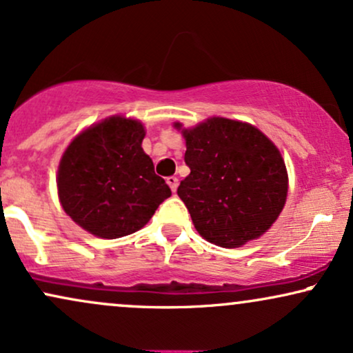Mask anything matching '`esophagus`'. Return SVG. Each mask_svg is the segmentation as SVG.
I'll list each match as a JSON object with an SVG mask.
<instances>
[{
    "instance_id": "esophagus-1",
    "label": "esophagus",
    "mask_w": 353,
    "mask_h": 353,
    "mask_svg": "<svg viewBox=\"0 0 353 353\" xmlns=\"http://www.w3.org/2000/svg\"><path fill=\"white\" fill-rule=\"evenodd\" d=\"M167 183H168L170 188H172L173 193H175L176 188H178V178L176 176H168L167 178Z\"/></svg>"
}]
</instances>
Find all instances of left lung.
Wrapping results in <instances>:
<instances>
[{
	"label": "left lung",
	"instance_id": "obj_1",
	"mask_svg": "<svg viewBox=\"0 0 353 353\" xmlns=\"http://www.w3.org/2000/svg\"><path fill=\"white\" fill-rule=\"evenodd\" d=\"M183 137L190 175L176 193L199 236L234 249L267 232L288 193V173L275 143L254 125L225 117L185 129Z\"/></svg>",
	"mask_w": 353,
	"mask_h": 353
}]
</instances>
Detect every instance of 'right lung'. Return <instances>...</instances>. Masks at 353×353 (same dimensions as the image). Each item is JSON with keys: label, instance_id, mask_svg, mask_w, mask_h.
I'll list each match as a JSON object with an SVG mask.
<instances>
[{"label": "right lung", "instance_id": "1", "mask_svg": "<svg viewBox=\"0 0 353 353\" xmlns=\"http://www.w3.org/2000/svg\"><path fill=\"white\" fill-rule=\"evenodd\" d=\"M139 121L112 116L73 139L57 175L63 211L93 236L117 239L142 229L172 191L142 149Z\"/></svg>", "mask_w": 353, "mask_h": 353}]
</instances>
